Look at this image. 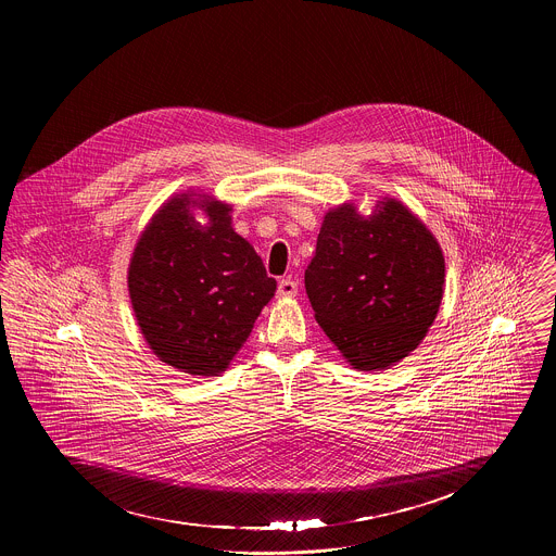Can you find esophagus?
<instances>
[{
    "label": "esophagus",
    "instance_id": "obj_1",
    "mask_svg": "<svg viewBox=\"0 0 556 556\" xmlns=\"http://www.w3.org/2000/svg\"><path fill=\"white\" fill-rule=\"evenodd\" d=\"M278 295H280V298H293V295H298V282L291 280V278H282V280L278 282Z\"/></svg>",
    "mask_w": 556,
    "mask_h": 556
}]
</instances>
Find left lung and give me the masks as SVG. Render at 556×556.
Listing matches in <instances>:
<instances>
[{
	"mask_svg": "<svg viewBox=\"0 0 556 556\" xmlns=\"http://www.w3.org/2000/svg\"><path fill=\"white\" fill-rule=\"evenodd\" d=\"M315 317L357 370L406 357L439 313L445 258L432 233L396 199L370 216L331 210L304 276Z\"/></svg>",
	"mask_w": 556,
	"mask_h": 556,
	"instance_id": "8db88e82",
	"label": "left lung"
}]
</instances>
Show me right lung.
I'll list each match as a JSON object with an SVG mask.
<instances>
[{
  "instance_id": "add662e5",
  "label": "right lung",
  "mask_w": 556,
  "mask_h": 556,
  "mask_svg": "<svg viewBox=\"0 0 556 556\" xmlns=\"http://www.w3.org/2000/svg\"><path fill=\"white\" fill-rule=\"evenodd\" d=\"M190 206L208 214L205 226ZM229 214L220 201L175 197L146 227L130 261L128 291L150 349L188 375L227 370L276 291Z\"/></svg>"
}]
</instances>
